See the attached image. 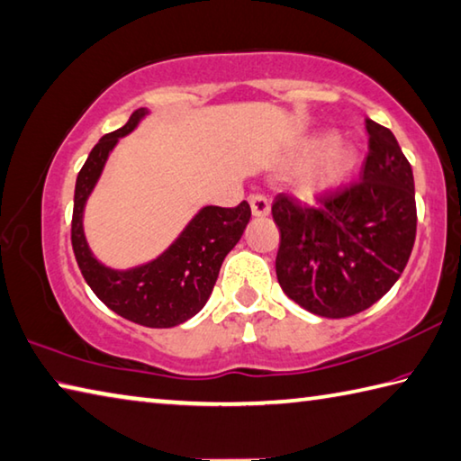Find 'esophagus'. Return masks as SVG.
Instances as JSON below:
<instances>
[{
    "label": "esophagus",
    "instance_id": "34e87169",
    "mask_svg": "<svg viewBox=\"0 0 461 461\" xmlns=\"http://www.w3.org/2000/svg\"><path fill=\"white\" fill-rule=\"evenodd\" d=\"M249 205H252V213L256 217H264L270 213V202H267V197L262 194L249 195Z\"/></svg>",
    "mask_w": 461,
    "mask_h": 461
}]
</instances>
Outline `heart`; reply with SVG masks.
<instances>
[{
  "label": "heart",
  "mask_w": 461,
  "mask_h": 461,
  "mask_svg": "<svg viewBox=\"0 0 461 461\" xmlns=\"http://www.w3.org/2000/svg\"><path fill=\"white\" fill-rule=\"evenodd\" d=\"M332 137H318L312 143H308L306 155L314 157L321 155L326 149L327 153L321 158V163L314 165L311 171L304 173V177L300 179V194L304 197H321L329 191L337 189L342 181H345L347 173L353 167L355 155L353 150L347 147H332Z\"/></svg>",
  "instance_id": "1"
}]
</instances>
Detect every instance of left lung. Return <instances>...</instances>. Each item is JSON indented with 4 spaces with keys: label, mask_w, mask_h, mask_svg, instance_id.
<instances>
[{
    "label": "left lung",
    "mask_w": 461,
    "mask_h": 461,
    "mask_svg": "<svg viewBox=\"0 0 461 461\" xmlns=\"http://www.w3.org/2000/svg\"><path fill=\"white\" fill-rule=\"evenodd\" d=\"M369 153L361 179L306 205L278 194L276 274L304 311L345 318L366 311L399 280L417 231L413 171L387 127L366 119Z\"/></svg>",
    "instance_id": "obj_1"
}]
</instances>
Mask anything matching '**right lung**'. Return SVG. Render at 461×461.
Here are the masks:
<instances>
[{
	"label": "right lung",
	"instance_id": "1",
	"mask_svg": "<svg viewBox=\"0 0 461 461\" xmlns=\"http://www.w3.org/2000/svg\"><path fill=\"white\" fill-rule=\"evenodd\" d=\"M145 114V108L132 113L124 127L98 140L82 165L74 189L72 249L86 284L113 312L149 329H171L205 306L223 259L240 241L252 209L248 202L238 207L207 205L153 262L132 270H111L100 264L82 230L85 203L116 140L129 135Z\"/></svg>",
	"mask_w": 461,
	"mask_h": 461
}]
</instances>
